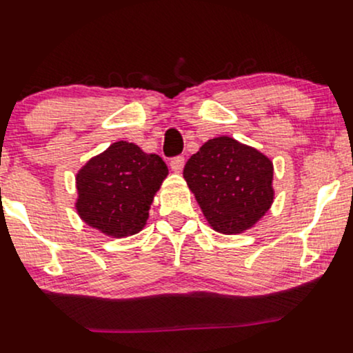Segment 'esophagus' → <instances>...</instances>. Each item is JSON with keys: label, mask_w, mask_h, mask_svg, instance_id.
<instances>
[{"label": "esophagus", "mask_w": 353, "mask_h": 353, "mask_svg": "<svg viewBox=\"0 0 353 353\" xmlns=\"http://www.w3.org/2000/svg\"><path fill=\"white\" fill-rule=\"evenodd\" d=\"M183 165H185V157L183 155H176L173 157L172 160H170V167H172L173 172L180 173L181 170H183Z\"/></svg>", "instance_id": "1"}]
</instances>
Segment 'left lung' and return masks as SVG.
<instances>
[{
	"label": "left lung",
	"mask_w": 353,
	"mask_h": 353,
	"mask_svg": "<svg viewBox=\"0 0 353 353\" xmlns=\"http://www.w3.org/2000/svg\"><path fill=\"white\" fill-rule=\"evenodd\" d=\"M183 176L214 231L243 233L271 206L272 161L230 137L211 139L186 161Z\"/></svg>",
	"instance_id": "left-lung-1"
}]
</instances>
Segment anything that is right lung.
Masks as SVG:
<instances>
[{"mask_svg":"<svg viewBox=\"0 0 353 353\" xmlns=\"http://www.w3.org/2000/svg\"><path fill=\"white\" fill-rule=\"evenodd\" d=\"M167 173L155 153L148 155L135 143H112L77 173L79 214L87 225L115 238L139 233Z\"/></svg>","mask_w":353,"mask_h":353,"instance_id":"right-lung-1","label":"right lung"}]
</instances>
